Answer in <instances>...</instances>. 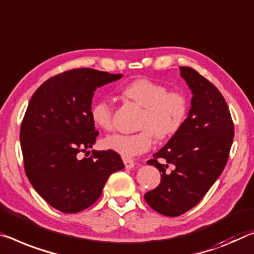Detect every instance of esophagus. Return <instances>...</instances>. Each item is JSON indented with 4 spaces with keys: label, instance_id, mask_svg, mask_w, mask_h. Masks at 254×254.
Returning a JSON list of instances; mask_svg holds the SVG:
<instances>
[{
    "label": "esophagus",
    "instance_id": "obj_1",
    "mask_svg": "<svg viewBox=\"0 0 254 254\" xmlns=\"http://www.w3.org/2000/svg\"><path fill=\"white\" fill-rule=\"evenodd\" d=\"M123 162H124V165H126V168H127V170H131V168L134 167V160L131 159V158H123Z\"/></svg>",
    "mask_w": 254,
    "mask_h": 254
}]
</instances>
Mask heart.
<instances>
[{
	"label": "heart",
	"mask_w": 254,
	"mask_h": 254,
	"mask_svg": "<svg viewBox=\"0 0 254 254\" xmlns=\"http://www.w3.org/2000/svg\"><path fill=\"white\" fill-rule=\"evenodd\" d=\"M121 94L142 107L135 133H114L103 140V146L123 157L141 155L151 148L154 136L164 140L181 130L188 115L189 103L183 92L171 90L165 84L148 78L127 83ZM92 123L102 130L113 127V106L107 99H99L90 110Z\"/></svg>",
	"instance_id": "b5f03b06"
}]
</instances>
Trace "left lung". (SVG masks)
Listing matches in <instances>:
<instances>
[{
	"label": "left lung",
	"instance_id": "1",
	"mask_svg": "<svg viewBox=\"0 0 254 254\" xmlns=\"http://www.w3.org/2000/svg\"><path fill=\"white\" fill-rule=\"evenodd\" d=\"M180 74L193 94L191 110L181 130L148 160L162 179L144 194L155 211L170 217L190 210L206 195L226 166L234 138V123L220 91L192 67L180 66Z\"/></svg>",
	"mask_w": 254,
	"mask_h": 254
}]
</instances>
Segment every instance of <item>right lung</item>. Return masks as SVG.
I'll list each match as a JSON object with an SVG mask.
<instances>
[{"label": "right lung", "instance_id": "obj_1", "mask_svg": "<svg viewBox=\"0 0 254 254\" xmlns=\"http://www.w3.org/2000/svg\"><path fill=\"white\" fill-rule=\"evenodd\" d=\"M120 78L88 67L67 70L46 80L28 104L20 127L25 172L38 194L60 211L90 207L108 176L124 168L110 149L79 158L99 134L90 118L94 91Z\"/></svg>", "mask_w": 254, "mask_h": 254}]
</instances>
